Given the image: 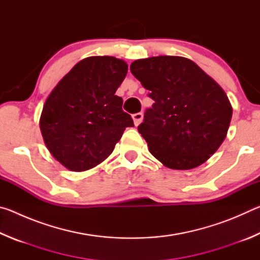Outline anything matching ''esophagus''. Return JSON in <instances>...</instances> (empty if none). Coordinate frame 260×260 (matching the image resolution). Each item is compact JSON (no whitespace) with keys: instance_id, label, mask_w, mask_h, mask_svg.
I'll list each match as a JSON object with an SVG mask.
<instances>
[{"instance_id":"esophagus-1","label":"esophagus","mask_w":260,"mask_h":260,"mask_svg":"<svg viewBox=\"0 0 260 260\" xmlns=\"http://www.w3.org/2000/svg\"><path fill=\"white\" fill-rule=\"evenodd\" d=\"M132 118H133V120H134V124H135V126H138L141 121H142V119H143V114H142V112H138V113H134L133 116H132Z\"/></svg>"}]
</instances>
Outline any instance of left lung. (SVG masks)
<instances>
[{
  "label": "left lung",
  "mask_w": 260,
  "mask_h": 260,
  "mask_svg": "<svg viewBox=\"0 0 260 260\" xmlns=\"http://www.w3.org/2000/svg\"><path fill=\"white\" fill-rule=\"evenodd\" d=\"M131 72L155 103L139 133L151 155L173 170L200 166L227 135L233 109L221 87L192 60L179 56L138 59Z\"/></svg>",
  "instance_id": "1"
}]
</instances>
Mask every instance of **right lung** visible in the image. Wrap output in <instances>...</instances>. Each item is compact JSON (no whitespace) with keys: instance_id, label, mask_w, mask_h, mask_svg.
Instances as JSON below:
<instances>
[{"instance_id":"add662e5","label":"right lung","mask_w":260,"mask_h":260,"mask_svg":"<svg viewBox=\"0 0 260 260\" xmlns=\"http://www.w3.org/2000/svg\"><path fill=\"white\" fill-rule=\"evenodd\" d=\"M126 61L93 56L79 61L48 96L40 129L48 150L70 171L93 169L113 151L134 122L116 95Z\"/></svg>"}]
</instances>
